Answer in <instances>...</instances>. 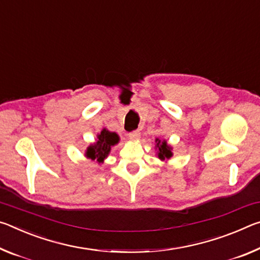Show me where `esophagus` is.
Here are the masks:
<instances>
[{
  "instance_id": "obj_1",
  "label": "esophagus",
  "mask_w": 260,
  "mask_h": 260,
  "mask_svg": "<svg viewBox=\"0 0 260 260\" xmlns=\"http://www.w3.org/2000/svg\"><path fill=\"white\" fill-rule=\"evenodd\" d=\"M127 137H129L131 140H137L140 137V133L138 130H135V131H133V133H130L129 135H127Z\"/></svg>"
}]
</instances>
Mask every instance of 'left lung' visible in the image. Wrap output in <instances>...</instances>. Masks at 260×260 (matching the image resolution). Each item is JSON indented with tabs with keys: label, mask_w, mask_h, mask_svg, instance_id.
<instances>
[{
	"label": "left lung",
	"mask_w": 260,
	"mask_h": 260,
	"mask_svg": "<svg viewBox=\"0 0 260 260\" xmlns=\"http://www.w3.org/2000/svg\"><path fill=\"white\" fill-rule=\"evenodd\" d=\"M155 151L156 155L161 161H168L173 154V147L169 145L166 139L155 138Z\"/></svg>",
	"instance_id": "8db88e82"
}]
</instances>
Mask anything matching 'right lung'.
<instances>
[{"instance_id":"right-lung-1","label":"right lung","mask_w":260,"mask_h":260,"mask_svg":"<svg viewBox=\"0 0 260 260\" xmlns=\"http://www.w3.org/2000/svg\"><path fill=\"white\" fill-rule=\"evenodd\" d=\"M118 142H120V136L104 127L101 133L96 135L95 142L87 146L86 151H85V156L93 162L99 165L104 164V161L109 155L112 147L118 144Z\"/></svg>"}]
</instances>
